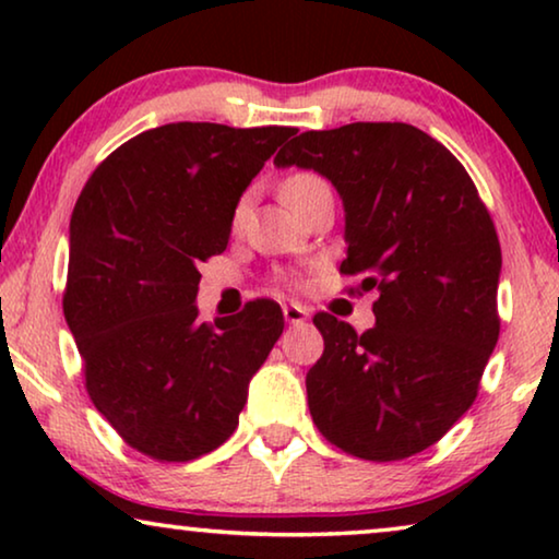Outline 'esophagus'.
<instances>
[{"mask_svg": "<svg viewBox=\"0 0 559 559\" xmlns=\"http://www.w3.org/2000/svg\"><path fill=\"white\" fill-rule=\"evenodd\" d=\"M282 312H285V320L289 325H300V323H305V320H308V310H305L302 305H297V302L285 305Z\"/></svg>", "mask_w": 559, "mask_h": 559, "instance_id": "obj_1", "label": "esophagus"}]
</instances>
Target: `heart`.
<instances>
[{
    "mask_svg": "<svg viewBox=\"0 0 559 559\" xmlns=\"http://www.w3.org/2000/svg\"><path fill=\"white\" fill-rule=\"evenodd\" d=\"M320 188H328V182L320 178L318 173L300 170V173L287 175L285 182H282L280 193H282V198H285L289 205H293V209H297V205H300L305 198H308L310 193H316V190H320ZM239 216H241V205L234 213L236 221H239Z\"/></svg>",
    "mask_w": 559,
    "mask_h": 559,
    "instance_id": "1",
    "label": "heart"
}]
</instances>
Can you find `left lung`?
I'll return each mask as SVG.
<instances>
[{
	"instance_id": "1",
	"label": "left lung",
	"mask_w": 559,
	"mask_h": 559,
	"mask_svg": "<svg viewBox=\"0 0 559 559\" xmlns=\"http://www.w3.org/2000/svg\"><path fill=\"white\" fill-rule=\"evenodd\" d=\"M274 165L333 182L346 209L341 274L379 295L361 335L331 312L312 318L325 341L305 377L312 423L364 461L423 453L476 402L499 341L491 213L453 152L402 121L302 132Z\"/></svg>"
}]
</instances>
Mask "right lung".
<instances>
[{
    "mask_svg": "<svg viewBox=\"0 0 559 559\" xmlns=\"http://www.w3.org/2000/svg\"><path fill=\"white\" fill-rule=\"evenodd\" d=\"M295 127L178 121L96 167L71 216L63 312L86 392L129 448L195 461L231 438L249 381L285 328L272 300L198 320V266L221 254L236 203Z\"/></svg>",
    "mask_w": 559,
    "mask_h": 559,
    "instance_id": "add662e5",
    "label": "right lung"
}]
</instances>
